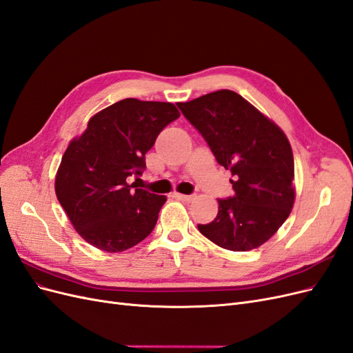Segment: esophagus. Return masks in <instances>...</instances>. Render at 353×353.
Segmentation results:
<instances>
[{
    "label": "esophagus",
    "mask_w": 353,
    "mask_h": 353,
    "mask_svg": "<svg viewBox=\"0 0 353 353\" xmlns=\"http://www.w3.org/2000/svg\"><path fill=\"white\" fill-rule=\"evenodd\" d=\"M176 199H179V200H183V201H191L194 199V196L193 194H179V193H175L174 194Z\"/></svg>",
    "instance_id": "esophagus-1"
}]
</instances>
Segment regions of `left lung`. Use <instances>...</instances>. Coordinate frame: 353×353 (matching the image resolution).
<instances>
[{
	"mask_svg": "<svg viewBox=\"0 0 353 353\" xmlns=\"http://www.w3.org/2000/svg\"><path fill=\"white\" fill-rule=\"evenodd\" d=\"M187 121L205 138L216 162L231 170L236 194L218 199V215L199 231L232 252L268 241L294 203V160L280 126L230 90L178 103Z\"/></svg>",
	"mask_w": 353,
	"mask_h": 353,
	"instance_id": "1",
	"label": "left lung"
}]
</instances>
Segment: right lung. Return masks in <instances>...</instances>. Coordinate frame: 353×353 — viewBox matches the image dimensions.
<instances>
[{
    "instance_id": "1",
    "label": "right lung",
    "mask_w": 353,
    "mask_h": 353,
    "mask_svg": "<svg viewBox=\"0 0 353 353\" xmlns=\"http://www.w3.org/2000/svg\"><path fill=\"white\" fill-rule=\"evenodd\" d=\"M179 117L172 103L125 99L94 114L61 157L56 194L74 230L94 248L123 252L156 225L165 196L128 184L141 175L145 153Z\"/></svg>"
}]
</instances>
